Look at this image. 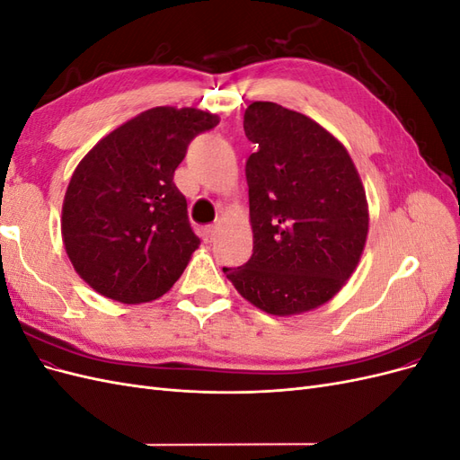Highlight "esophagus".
Segmentation results:
<instances>
[{"mask_svg": "<svg viewBox=\"0 0 460 460\" xmlns=\"http://www.w3.org/2000/svg\"><path fill=\"white\" fill-rule=\"evenodd\" d=\"M201 238L208 243V242H213L215 240V226H205L203 230H201Z\"/></svg>", "mask_w": 460, "mask_h": 460, "instance_id": "obj_1", "label": "esophagus"}]
</instances>
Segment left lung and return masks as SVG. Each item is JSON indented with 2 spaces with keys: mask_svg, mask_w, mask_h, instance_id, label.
<instances>
[{
  "mask_svg": "<svg viewBox=\"0 0 460 460\" xmlns=\"http://www.w3.org/2000/svg\"><path fill=\"white\" fill-rule=\"evenodd\" d=\"M243 130L259 144L245 163L253 255L222 270L264 313L314 311L340 294L365 252L363 180L338 137L297 111L253 102Z\"/></svg>",
  "mask_w": 460,
  "mask_h": 460,
  "instance_id": "1",
  "label": "left lung"
}]
</instances>
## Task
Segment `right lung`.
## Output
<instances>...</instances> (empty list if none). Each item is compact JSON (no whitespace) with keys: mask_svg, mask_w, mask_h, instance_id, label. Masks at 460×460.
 <instances>
[{"mask_svg":"<svg viewBox=\"0 0 460 460\" xmlns=\"http://www.w3.org/2000/svg\"><path fill=\"white\" fill-rule=\"evenodd\" d=\"M218 115L153 107L97 142L75 169L61 213L65 252L97 294L127 305L159 299L199 247L174 171Z\"/></svg>","mask_w":460,"mask_h":460,"instance_id":"add662e5","label":"right lung"}]
</instances>
